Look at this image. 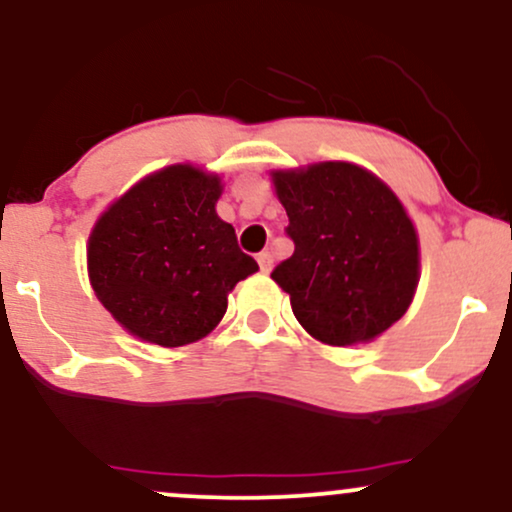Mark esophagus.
I'll use <instances>...</instances> for the list:
<instances>
[{
	"mask_svg": "<svg viewBox=\"0 0 512 512\" xmlns=\"http://www.w3.org/2000/svg\"><path fill=\"white\" fill-rule=\"evenodd\" d=\"M257 264H260V269H262L264 274L272 272V267H274V257H272V252H269V250L260 252V255H257Z\"/></svg>",
	"mask_w": 512,
	"mask_h": 512,
	"instance_id": "obj_1",
	"label": "esophagus"
}]
</instances>
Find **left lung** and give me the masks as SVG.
<instances>
[{"instance_id": "obj_1", "label": "left lung", "mask_w": 512, "mask_h": 512, "mask_svg": "<svg viewBox=\"0 0 512 512\" xmlns=\"http://www.w3.org/2000/svg\"><path fill=\"white\" fill-rule=\"evenodd\" d=\"M293 255L272 279L320 342L346 346L383 334L419 284V240L399 199L368 170L317 163L274 173Z\"/></svg>"}]
</instances>
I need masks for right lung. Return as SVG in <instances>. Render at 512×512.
<instances>
[{
  "mask_svg": "<svg viewBox=\"0 0 512 512\" xmlns=\"http://www.w3.org/2000/svg\"><path fill=\"white\" fill-rule=\"evenodd\" d=\"M219 178L170 166L134 185L88 238L98 301L125 330L158 346L192 344L219 325L226 296L257 262L216 216Z\"/></svg>",
  "mask_w": 512,
  "mask_h": 512,
  "instance_id": "right-lung-1",
  "label": "right lung"
}]
</instances>
